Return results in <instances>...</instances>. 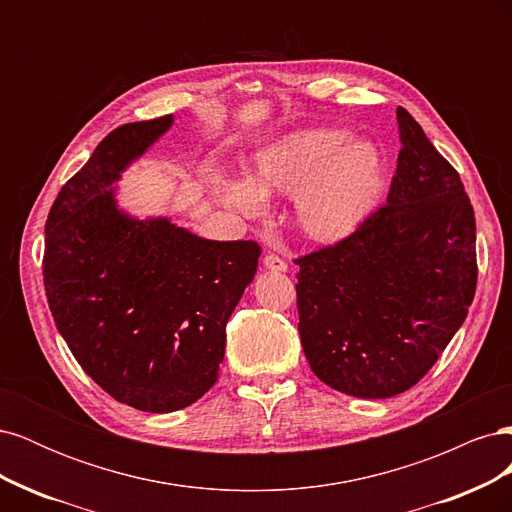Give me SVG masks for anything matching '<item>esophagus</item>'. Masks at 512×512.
<instances>
[{
    "label": "esophagus",
    "mask_w": 512,
    "mask_h": 512,
    "mask_svg": "<svg viewBox=\"0 0 512 512\" xmlns=\"http://www.w3.org/2000/svg\"><path fill=\"white\" fill-rule=\"evenodd\" d=\"M265 267H267L269 271H282V273L288 271L286 260H282L277 254H265Z\"/></svg>",
    "instance_id": "34e87169"
}]
</instances>
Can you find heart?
<instances>
[{
  "label": "heart",
  "instance_id": "obj_1",
  "mask_svg": "<svg viewBox=\"0 0 512 512\" xmlns=\"http://www.w3.org/2000/svg\"><path fill=\"white\" fill-rule=\"evenodd\" d=\"M384 166L371 143H352L346 130L318 128L290 134L260 153L254 175L226 183V203L247 215L262 211L273 192L299 194L297 218L316 241H339L359 228L376 209Z\"/></svg>",
  "mask_w": 512,
  "mask_h": 512
}]
</instances>
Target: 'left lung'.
<instances>
[{"label": "left lung", "instance_id": "obj_1", "mask_svg": "<svg viewBox=\"0 0 512 512\" xmlns=\"http://www.w3.org/2000/svg\"><path fill=\"white\" fill-rule=\"evenodd\" d=\"M386 203L352 235L294 258L305 359L331 389L384 399L440 359L476 292V220L457 170L397 108Z\"/></svg>", "mask_w": 512, "mask_h": 512}]
</instances>
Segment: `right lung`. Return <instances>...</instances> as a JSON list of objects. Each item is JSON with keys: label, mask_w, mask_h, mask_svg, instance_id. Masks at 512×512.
<instances>
[{"label": "right lung", "mask_w": 512, "mask_h": 512, "mask_svg": "<svg viewBox=\"0 0 512 512\" xmlns=\"http://www.w3.org/2000/svg\"><path fill=\"white\" fill-rule=\"evenodd\" d=\"M173 115L119 126L49 211L46 299L74 359L119 404L173 412L218 380L226 322L254 280L256 241H209L166 218L121 213V170L170 128Z\"/></svg>", "instance_id": "right-lung-1"}]
</instances>
